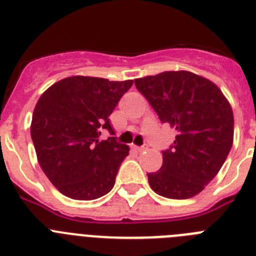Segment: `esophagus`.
<instances>
[{"instance_id": "1", "label": "esophagus", "mask_w": 256, "mask_h": 256, "mask_svg": "<svg viewBox=\"0 0 256 256\" xmlns=\"http://www.w3.org/2000/svg\"><path fill=\"white\" fill-rule=\"evenodd\" d=\"M132 148H134L136 151H140V152H141V151L148 150V144H142V146H136V144H132Z\"/></svg>"}]
</instances>
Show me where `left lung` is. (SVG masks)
Segmentation results:
<instances>
[{
  "label": "left lung",
  "instance_id": "obj_1",
  "mask_svg": "<svg viewBox=\"0 0 256 256\" xmlns=\"http://www.w3.org/2000/svg\"><path fill=\"white\" fill-rule=\"evenodd\" d=\"M162 123L177 130L162 150L159 172L148 173L151 188L168 198H190L204 190L224 164L234 142V112L209 79L180 70L136 79Z\"/></svg>",
  "mask_w": 256,
  "mask_h": 256
}]
</instances>
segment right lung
Returning a JSON list of instances; mask_svg holds the SVG:
<instances>
[{
	"instance_id": "right-lung-1",
	"label": "right lung",
	"mask_w": 256,
	"mask_h": 256,
	"mask_svg": "<svg viewBox=\"0 0 256 256\" xmlns=\"http://www.w3.org/2000/svg\"><path fill=\"white\" fill-rule=\"evenodd\" d=\"M133 84L94 76H69L40 97L33 112L30 136L38 162L62 195L94 200L114 187L130 148L114 134L110 114Z\"/></svg>"
}]
</instances>
